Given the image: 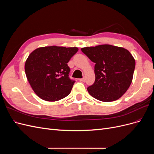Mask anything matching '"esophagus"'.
I'll return each mask as SVG.
<instances>
[{"mask_svg":"<svg viewBox=\"0 0 154 154\" xmlns=\"http://www.w3.org/2000/svg\"><path fill=\"white\" fill-rule=\"evenodd\" d=\"M79 80H80V82H84V81H85V78H83L79 79Z\"/></svg>","mask_w":154,"mask_h":154,"instance_id":"1","label":"esophagus"}]
</instances>
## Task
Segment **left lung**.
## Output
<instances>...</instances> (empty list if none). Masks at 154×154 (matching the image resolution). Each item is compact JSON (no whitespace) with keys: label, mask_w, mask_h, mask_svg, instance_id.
Instances as JSON below:
<instances>
[{"label":"left lung","mask_w":154,"mask_h":154,"mask_svg":"<svg viewBox=\"0 0 154 154\" xmlns=\"http://www.w3.org/2000/svg\"><path fill=\"white\" fill-rule=\"evenodd\" d=\"M81 50L95 63V82L87 88L90 95L104 102L120 98L132 81L136 66L132 55L127 49L109 44Z\"/></svg>","instance_id":"obj_1"}]
</instances>
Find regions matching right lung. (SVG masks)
<instances>
[{
  "label": "right lung",
  "instance_id": "right-lung-1",
  "mask_svg": "<svg viewBox=\"0 0 154 154\" xmlns=\"http://www.w3.org/2000/svg\"><path fill=\"white\" fill-rule=\"evenodd\" d=\"M78 48L48 46L37 48L29 55L25 72L35 94L42 100L57 101L67 96L74 83L69 77L67 63Z\"/></svg>",
  "mask_w": 154,
  "mask_h": 154
}]
</instances>
